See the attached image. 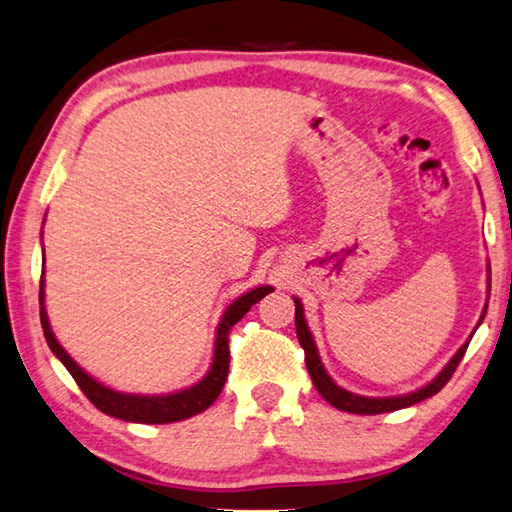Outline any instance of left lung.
I'll return each mask as SVG.
<instances>
[{"mask_svg":"<svg viewBox=\"0 0 512 512\" xmlns=\"http://www.w3.org/2000/svg\"><path fill=\"white\" fill-rule=\"evenodd\" d=\"M294 303H296V335H298L300 346H303V351H305V367H307V371H310L314 387L319 389V394L330 405H335L337 410L353 412V415H383V412L410 408V405H415L419 401L428 399V396L437 394L446 383H449L453 371H456V367L462 360V355H465L467 346H469V342L462 344L458 348V353L451 358V362L446 364V367L440 373H437V378L433 380V383H428L426 387L417 389V392H410V394H403V396H389V399H369V396H358V394L346 392V389L335 385V380H332L326 373V369H323L319 351H316V344L312 339V332L305 323L303 305H300L298 298H294ZM485 310H488V307H485ZM483 316H485V312H483ZM483 316H481V321H483Z\"/></svg>","mask_w":512,"mask_h":512,"instance_id":"left-lung-1","label":"left lung"}]
</instances>
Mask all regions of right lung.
Returning a JSON list of instances; mask_svg holds the SVG:
<instances>
[{
	"label": "right lung",
	"instance_id": "right-lung-1",
	"mask_svg": "<svg viewBox=\"0 0 512 512\" xmlns=\"http://www.w3.org/2000/svg\"><path fill=\"white\" fill-rule=\"evenodd\" d=\"M43 287H45V280L40 278V323H43L47 346L52 348L56 358L66 364L70 376L75 378V383L79 385L81 392L86 394V399L91 401L97 410H102L104 415H111L116 419L136 421V424H170V421H180V419L198 415L202 410H207L209 405L218 399V394H221V389L227 380V369H230V344H227V335H230L234 323L241 321V316L246 314L259 298H264L269 291H273L271 287H257L253 291H248V294L239 296L230 307H227L216 330L214 362L212 367H209L207 376L202 378L200 383L175 394L141 396V394L116 392V389H109L102 383H97L95 378L88 376V373L81 369L66 351H63V346L56 342L54 332L50 328V321H47V312L43 307V300H45Z\"/></svg>",
	"mask_w": 512,
	"mask_h": 512
}]
</instances>
